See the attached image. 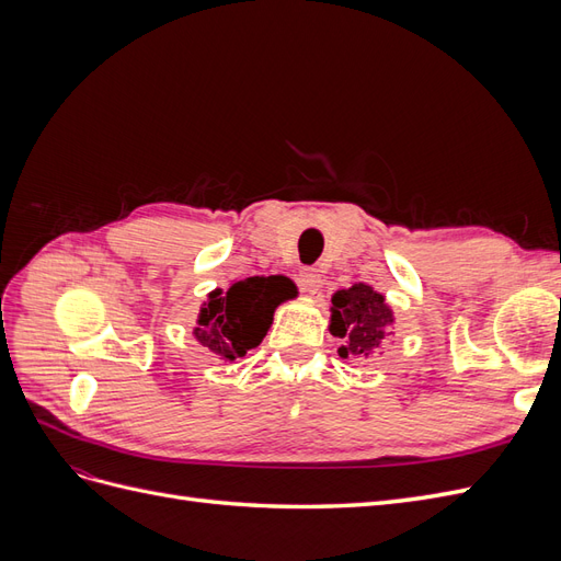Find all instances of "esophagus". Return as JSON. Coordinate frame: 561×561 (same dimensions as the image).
Segmentation results:
<instances>
[{
	"instance_id": "34e87169",
	"label": "esophagus",
	"mask_w": 561,
	"mask_h": 561,
	"mask_svg": "<svg viewBox=\"0 0 561 561\" xmlns=\"http://www.w3.org/2000/svg\"><path fill=\"white\" fill-rule=\"evenodd\" d=\"M299 280H301L304 290H307L309 295H316L320 290V285H322V276H320V271H316V268H304L299 274Z\"/></svg>"
}]
</instances>
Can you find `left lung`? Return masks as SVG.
Masks as SVG:
<instances>
[{
  "instance_id": "1",
  "label": "left lung",
  "mask_w": 561,
  "mask_h": 561,
  "mask_svg": "<svg viewBox=\"0 0 561 561\" xmlns=\"http://www.w3.org/2000/svg\"><path fill=\"white\" fill-rule=\"evenodd\" d=\"M393 322V309L371 285L353 283L348 290H336L332 295L330 334L342 342L336 348L342 358L369 360L393 334L390 332Z\"/></svg>"
}]
</instances>
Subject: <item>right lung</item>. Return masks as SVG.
<instances>
[{
	"label": "right lung",
	"instance_id": "add662e5",
	"mask_svg": "<svg viewBox=\"0 0 561 561\" xmlns=\"http://www.w3.org/2000/svg\"><path fill=\"white\" fill-rule=\"evenodd\" d=\"M297 297V285L287 276H252L233 280L227 290L217 287L201 304L194 336L219 360L233 363L262 344L274 311Z\"/></svg>",
	"mask_w": 561,
	"mask_h": 561
}]
</instances>
